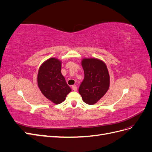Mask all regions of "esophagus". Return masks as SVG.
<instances>
[{"mask_svg": "<svg viewBox=\"0 0 152 152\" xmlns=\"http://www.w3.org/2000/svg\"><path fill=\"white\" fill-rule=\"evenodd\" d=\"M72 89H73V91H76L77 90V87L76 86H72Z\"/></svg>", "mask_w": 152, "mask_h": 152, "instance_id": "esophagus-1", "label": "esophagus"}]
</instances>
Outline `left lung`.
Instances as JSON below:
<instances>
[{
	"mask_svg": "<svg viewBox=\"0 0 152 152\" xmlns=\"http://www.w3.org/2000/svg\"><path fill=\"white\" fill-rule=\"evenodd\" d=\"M84 79L79 92L83 102L94 104L106 94L110 87V75L106 64L96 58H84L82 61Z\"/></svg>",
	"mask_w": 152,
	"mask_h": 152,
	"instance_id": "obj_1",
	"label": "left lung"
}]
</instances>
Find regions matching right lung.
<instances>
[{"label": "right lung", "mask_w": 152, "mask_h": 152, "mask_svg": "<svg viewBox=\"0 0 152 152\" xmlns=\"http://www.w3.org/2000/svg\"><path fill=\"white\" fill-rule=\"evenodd\" d=\"M61 61L56 58H49L39 68L37 83L45 98L55 104L62 103L72 91L61 72Z\"/></svg>", "instance_id": "obj_1"}]
</instances>
